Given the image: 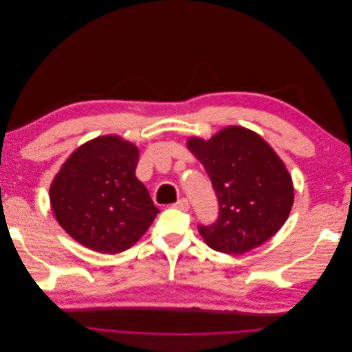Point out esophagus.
<instances>
[{
	"label": "esophagus",
	"mask_w": 352,
	"mask_h": 352,
	"mask_svg": "<svg viewBox=\"0 0 352 352\" xmlns=\"http://www.w3.org/2000/svg\"><path fill=\"white\" fill-rule=\"evenodd\" d=\"M173 207H176V208H179V210H182V211H188V210H189V201H188L186 198H180Z\"/></svg>",
	"instance_id": "1"
}]
</instances>
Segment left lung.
Listing matches in <instances>:
<instances>
[{
  "label": "left lung",
  "instance_id": "1",
  "mask_svg": "<svg viewBox=\"0 0 352 352\" xmlns=\"http://www.w3.org/2000/svg\"><path fill=\"white\" fill-rule=\"evenodd\" d=\"M186 146L207 170L219 199L217 221L198 226L211 250L245 254L285 225L294 206L292 177L258 133L233 124L210 140L190 136Z\"/></svg>",
  "mask_w": 352,
  "mask_h": 352
}]
</instances>
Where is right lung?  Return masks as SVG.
<instances>
[{
    "mask_svg": "<svg viewBox=\"0 0 352 352\" xmlns=\"http://www.w3.org/2000/svg\"><path fill=\"white\" fill-rule=\"evenodd\" d=\"M140 150L119 135H104L74 150L50 186L58 225L101 254L129 250L151 226L158 208L135 176Z\"/></svg>",
    "mask_w": 352,
    "mask_h": 352,
    "instance_id": "1",
    "label": "right lung"
}]
</instances>
